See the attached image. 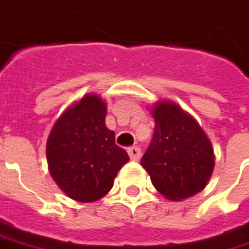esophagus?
<instances>
[{
	"label": "esophagus",
	"mask_w": 249,
	"mask_h": 249,
	"mask_svg": "<svg viewBox=\"0 0 249 249\" xmlns=\"http://www.w3.org/2000/svg\"><path fill=\"white\" fill-rule=\"evenodd\" d=\"M128 155H129V157H131L132 160L138 161V160L141 159V156H142L141 147H138V146H132V147H129V149H128Z\"/></svg>",
	"instance_id": "1"
}]
</instances>
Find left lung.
<instances>
[{"mask_svg":"<svg viewBox=\"0 0 249 249\" xmlns=\"http://www.w3.org/2000/svg\"><path fill=\"white\" fill-rule=\"evenodd\" d=\"M155 132L141 160L155 188L168 200H182L200 192L214 167L211 141L200 125L173 102L152 107Z\"/></svg>","mask_w":249,"mask_h":249,"instance_id":"8db88e82","label":"left lung"}]
</instances>
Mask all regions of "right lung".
<instances>
[{
	"label": "right lung",
	"mask_w": 249,
	"mask_h": 249,
	"mask_svg": "<svg viewBox=\"0 0 249 249\" xmlns=\"http://www.w3.org/2000/svg\"><path fill=\"white\" fill-rule=\"evenodd\" d=\"M107 106L97 94H85L53 125L47 139L50 174L65 195L94 202L113 188L114 178L129 160L106 126Z\"/></svg>",
	"instance_id": "add662e5"
}]
</instances>
